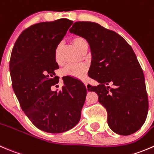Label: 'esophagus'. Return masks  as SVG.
Instances as JSON below:
<instances>
[{
  "label": "esophagus",
  "mask_w": 154,
  "mask_h": 154,
  "mask_svg": "<svg viewBox=\"0 0 154 154\" xmlns=\"http://www.w3.org/2000/svg\"><path fill=\"white\" fill-rule=\"evenodd\" d=\"M84 82V84H85V87H86V88H87V85H88V84H87V82Z\"/></svg>",
  "instance_id": "obj_1"
}]
</instances>
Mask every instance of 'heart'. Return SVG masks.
<instances>
[{"label":"heart","mask_w":154,"mask_h":154,"mask_svg":"<svg viewBox=\"0 0 154 154\" xmlns=\"http://www.w3.org/2000/svg\"><path fill=\"white\" fill-rule=\"evenodd\" d=\"M72 44H73L74 47L81 52L83 48L85 47H88V43H87L86 40L83 39L82 37H75L72 39ZM59 50H60V45L57 47L55 50V60H58V56H59ZM87 72V67L84 64H68L63 68L62 70L61 73L63 75L65 76H70L74 78V79H84L86 75Z\"/></svg>","instance_id":"heart-1"}]
</instances>
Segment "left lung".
<instances>
[{
	"mask_svg": "<svg viewBox=\"0 0 154 154\" xmlns=\"http://www.w3.org/2000/svg\"><path fill=\"white\" fill-rule=\"evenodd\" d=\"M69 31L89 44L88 75L100 85H88V91L97 93L106 108L109 127L122 135L138 131L147 118L148 99L144 73L132 47L119 34L95 22H76Z\"/></svg>",
	"mask_w": 154,
	"mask_h": 154,
	"instance_id": "obj_1",
	"label": "left lung"
}]
</instances>
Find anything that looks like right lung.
I'll return each mask as SVG.
<instances>
[{
    "mask_svg": "<svg viewBox=\"0 0 154 154\" xmlns=\"http://www.w3.org/2000/svg\"><path fill=\"white\" fill-rule=\"evenodd\" d=\"M72 25L60 19L31 25L16 41L10 57L12 85L22 111L35 127L49 133L75 127L86 98V87L75 79L63 77L62 89L51 90L59 82L54 77L59 69L55 50Z\"/></svg>",
    "mask_w": 154,
    "mask_h": 154,
    "instance_id": "add662e5",
    "label": "right lung"
}]
</instances>
